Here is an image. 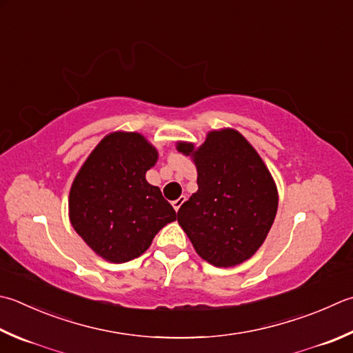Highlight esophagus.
<instances>
[{
  "label": "esophagus",
  "mask_w": 353,
  "mask_h": 353,
  "mask_svg": "<svg viewBox=\"0 0 353 353\" xmlns=\"http://www.w3.org/2000/svg\"><path fill=\"white\" fill-rule=\"evenodd\" d=\"M184 201H185V196H179L178 199H175V201H172V205H174V209L178 212V210H179V208H181Z\"/></svg>",
  "instance_id": "obj_1"
}]
</instances>
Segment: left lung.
Masks as SVG:
<instances>
[{"label": "left lung", "instance_id": "left-lung-1", "mask_svg": "<svg viewBox=\"0 0 353 353\" xmlns=\"http://www.w3.org/2000/svg\"><path fill=\"white\" fill-rule=\"evenodd\" d=\"M176 149L194 158L198 172V190L178 210L179 225L208 263L241 264L261 248L276 215L269 169L234 129L209 132L198 149L192 143Z\"/></svg>", "mask_w": 353, "mask_h": 353}]
</instances>
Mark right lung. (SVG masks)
<instances>
[{
    "instance_id": "1",
    "label": "right lung",
    "mask_w": 353,
    "mask_h": 353,
    "mask_svg": "<svg viewBox=\"0 0 353 353\" xmlns=\"http://www.w3.org/2000/svg\"><path fill=\"white\" fill-rule=\"evenodd\" d=\"M158 152L137 132H114L92 150L73 179L69 216L85 244L110 263L138 258L176 212L145 181Z\"/></svg>"
}]
</instances>
